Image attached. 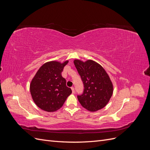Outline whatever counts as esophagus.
Listing matches in <instances>:
<instances>
[{
	"label": "esophagus",
	"instance_id": "esophagus-1",
	"mask_svg": "<svg viewBox=\"0 0 150 150\" xmlns=\"http://www.w3.org/2000/svg\"><path fill=\"white\" fill-rule=\"evenodd\" d=\"M71 89H72V93H74L75 90H74V87H71Z\"/></svg>",
	"mask_w": 150,
	"mask_h": 150
}]
</instances>
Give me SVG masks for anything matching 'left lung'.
Instances as JSON below:
<instances>
[{
    "instance_id": "left-lung-1",
    "label": "left lung",
    "mask_w": 150,
    "mask_h": 150,
    "mask_svg": "<svg viewBox=\"0 0 150 150\" xmlns=\"http://www.w3.org/2000/svg\"><path fill=\"white\" fill-rule=\"evenodd\" d=\"M74 64L84 84V92L78 101L86 110L95 112L110 101L113 93L112 81L104 68L96 61L74 59Z\"/></svg>"
}]
</instances>
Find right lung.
<instances>
[{
    "label": "right lung",
    "instance_id": "obj_1",
    "mask_svg": "<svg viewBox=\"0 0 150 150\" xmlns=\"http://www.w3.org/2000/svg\"><path fill=\"white\" fill-rule=\"evenodd\" d=\"M69 61L47 62L40 67L32 79L30 92L35 104L47 112L56 111L71 94L61 72Z\"/></svg>",
    "mask_w": 150,
    "mask_h": 150
}]
</instances>
